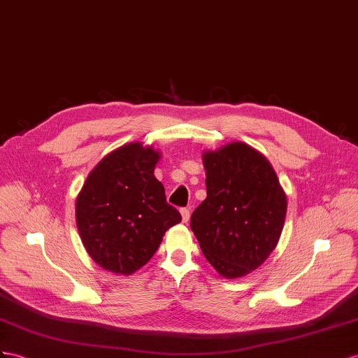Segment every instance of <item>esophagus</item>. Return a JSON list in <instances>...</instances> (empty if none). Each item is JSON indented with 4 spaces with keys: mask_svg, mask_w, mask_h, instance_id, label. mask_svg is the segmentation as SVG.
<instances>
[{
    "mask_svg": "<svg viewBox=\"0 0 358 358\" xmlns=\"http://www.w3.org/2000/svg\"><path fill=\"white\" fill-rule=\"evenodd\" d=\"M180 213H181V217H182V222L187 224L189 219H190V210L189 208H181Z\"/></svg>",
    "mask_w": 358,
    "mask_h": 358,
    "instance_id": "34e87169",
    "label": "esophagus"
}]
</instances>
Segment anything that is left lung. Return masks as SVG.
<instances>
[{
	"mask_svg": "<svg viewBox=\"0 0 358 358\" xmlns=\"http://www.w3.org/2000/svg\"><path fill=\"white\" fill-rule=\"evenodd\" d=\"M207 198L190 228L208 263L224 278L257 269L277 246L287 199L266 157L243 142L203 155Z\"/></svg>",
	"mask_w": 358,
	"mask_h": 358,
	"instance_id": "left-lung-1",
	"label": "left lung"
}]
</instances>
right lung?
Masks as SVG:
<instances>
[{"mask_svg":"<svg viewBox=\"0 0 358 358\" xmlns=\"http://www.w3.org/2000/svg\"><path fill=\"white\" fill-rule=\"evenodd\" d=\"M160 152L139 142L108 152L90 171L77 196V228L98 266L130 275L159 250L164 233L181 222L154 177Z\"/></svg>","mask_w":358,"mask_h":358,"instance_id":"right-lung-1","label":"right lung"}]
</instances>
